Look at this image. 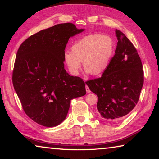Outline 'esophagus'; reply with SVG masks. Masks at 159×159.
I'll return each mask as SVG.
<instances>
[{
	"mask_svg": "<svg viewBox=\"0 0 159 159\" xmlns=\"http://www.w3.org/2000/svg\"><path fill=\"white\" fill-rule=\"evenodd\" d=\"M85 89H86V92H87L88 93H90V92H91L90 90V88H88V85H86V86H85Z\"/></svg>",
	"mask_w": 159,
	"mask_h": 159,
	"instance_id": "1",
	"label": "esophagus"
}]
</instances>
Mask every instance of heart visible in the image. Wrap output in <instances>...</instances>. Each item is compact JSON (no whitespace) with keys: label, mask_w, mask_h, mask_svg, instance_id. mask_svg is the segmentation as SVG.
Here are the masks:
<instances>
[{"label":"heart","mask_w":159,"mask_h":159,"mask_svg":"<svg viewBox=\"0 0 159 159\" xmlns=\"http://www.w3.org/2000/svg\"><path fill=\"white\" fill-rule=\"evenodd\" d=\"M116 43L109 35L90 34L79 38L71 50L64 53V61L70 74L78 75L81 61L85 71L92 76H100L106 71L115 53Z\"/></svg>","instance_id":"obj_1"}]
</instances>
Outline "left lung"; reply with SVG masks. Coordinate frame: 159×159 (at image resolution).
Wrapping results in <instances>:
<instances>
[{"label": "left lung", "instance_id": "left-lung-1", "mask_svg": "<svg viewBox=\"0 0 159 159\" xmlns=\"http://www.w3.org/2000/svg\"><path fill=\"white\" fill-rule=\"evenodd\" d=\"M115 55L102 76L85 83L97 95L99 115L110 122L128 114L139 100L144 84V71L136 48L125 34L116 30Z\"/></svg>", "mask_w": 159, "mask_h": 159}]
</instances>
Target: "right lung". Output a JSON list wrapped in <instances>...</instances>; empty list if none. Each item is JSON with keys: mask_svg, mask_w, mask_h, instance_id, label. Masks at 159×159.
Here are the masks:
<instances>
[{"mask_svg": "<svg viewBox=\"0 0 159 159\" xmlns=\"http://www.w3.org/2000/svg\"><path fill=\"white\" fill-rule=\"evenodd\" d=\"M83 31L72 23L59 24L29 36L17 50L13 86L26 114L43 126L60 124L71 99L86 94L85 82L70 76L64 64L69 38Z\"/></svg>", "mask_w": 159, "mask_h": 159, "instance_id": "right-lung-1", "label": "right lung"}]
</instances>
